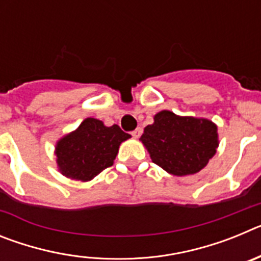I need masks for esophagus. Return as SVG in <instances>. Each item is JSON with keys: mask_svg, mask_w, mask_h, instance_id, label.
I'll list each match as a JSON object with an SVG mask.
<instances>
[{"mask_svg": "<svg viewBox=\"0 0 261 261\" xmlns=\"http://www.w3.org/2000/svg\"><path fill=\"white\" fill-rule=\"evenodd\" d=\"M141 135H142V129H141V128L135 129V130H133V132H132V136H133V137H135V138H138Z\"/></svg>", "mask_w": 261, "mask_h": 261, "instance_id": "obj_1", "label": "esophagus"}]
</instances>
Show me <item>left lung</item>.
I'll list each match as a JSON object with an SVG mask.
<instances>
[{"label":"left lung","instance_id":"obj_1","mask_svg":"<svg viewBox=\"0 0 261 261\" xmlns=\"http://www.w3.org/2000/svg\"><path fill=\"white\" fill-rule=\"evenodd\" d=\"M140 140L151 161L175 176L199 172L218 147L217 125L211 120L177 116L167 110L154 116Z\"/></svg>","mask_w":261,"mask_h":261}]
</instances>
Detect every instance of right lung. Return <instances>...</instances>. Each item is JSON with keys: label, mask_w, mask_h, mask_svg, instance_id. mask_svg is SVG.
<instances>
[{"label": "right lung", "mask_w": 261, "mask_h": 261, "mask_svg": "<svg viewBox=\"0 0 261 261\" xmlns=\"http://www.w3.org/2000/svg\"><path fill=\"white\" fill-rule=\"evenodd\" d=\"M130 138L119 125L106 126L94 117L85 119L75 130L56 144L59 171L73 180L89 181L114 165L120 144Z\"/></svg>", "instance_id": "right-lung-1"}]
</instances>
